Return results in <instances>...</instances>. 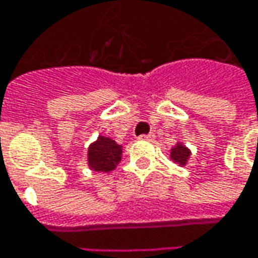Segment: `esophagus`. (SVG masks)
<instances>
[{
	"instance_id": "esophagus-1",
	"label": "esophagus",
	"mask_w": 258,
	"mask_h": 258,
	"mask_svg": "<svg viewBox=\"0 0 258 258\" xmlns=\"http://www.w3.org/2000/svg\"><path fill=\"white\" fill-rule=\"evenodd\" d=\"M155 138V134L153 133H149V134H142L140 137V140H146V141H152Z\"/></svg>"
}]
</instances>
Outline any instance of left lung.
Listing matches in <instances>:
<instances>
[{
	"instance_id": "left-lung-1",
	"label": "left lung",
	"mask_w": 258,
	"mask_h": 258,
	"mask_svg": "<svg viewBox=\"0 0 258 258\" xmlns=\"http://www.w3.org/2000/svg\"><path fill=\"white\" fill-rule=\"evenodd\" d=\"M189 151L185 148L184 145H178L175 146L171 152V159H173L174 162L179 163L181 166H184L186 160H188V157H189Z\"/></svg>"
}]
</instances>
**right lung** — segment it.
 <instances>
[{"mask_svg": "<svg viewBox=\"0 0 258 258\" xmlns=\"http://www.w3.org/2000/svg\"><path fill=\"white\" fill-rule=\"evenodd\" d=\"M121 160V146L107 137H99L88 149V164L101 173L112 171Z\"/></svg>", "mask_w": 258, "mask_h": 258, "instance_id": "obj_1", "label": "right lung"}]
</instances>
